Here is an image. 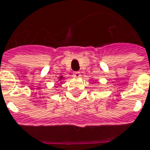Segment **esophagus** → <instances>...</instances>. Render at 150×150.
<instances>
[{
    "instance_id": "esophagus-1",
    "label": "esophagus",
    "mask_w": 150,
    "mask_h": 150,
    "mask_svg": "<svg viewBox=\"0 0 150 150\" xmlns=\"http://www.w3.org/2000/svg\"><path fill=\"white\" fill-rule=\"evenodd\" d=\"M73 77H81V73L80 72H74L73 73Z\"/></svg>"
}]
</instances>
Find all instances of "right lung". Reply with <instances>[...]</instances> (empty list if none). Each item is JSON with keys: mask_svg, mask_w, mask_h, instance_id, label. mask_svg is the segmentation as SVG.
Returning a JSON list of instances; mask_svg holds the SVG:
<instances>
[{"mask_svg": "<svg viewBox=\"0 0 150 150\" xmlns=\"http://www.w3.org/2000/svg\"><path fill=\"white\" fill-rule=\"evenodd\" d=\"M63 79V76H60V77H59V81H61Z\"/></svg>", "mask_w": 150, "mask_h": 150, "instance_id": "obj_1", "label": "right lung"}]
</instances>
